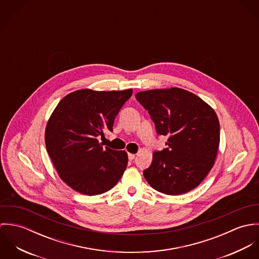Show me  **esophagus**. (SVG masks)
I'll return each instance as SVG.
<instances>
[{"label": "esophagus", "instance_id": "34e87169", "mask_svg": "<svg viewBox=\"0 0 259 259\" xmlns=\"http://www.w3.org/2000/svg\"><path fill=\"white\" fill-rule=\"evenodd\" d=\"M136 158V154L134 153H128V159L130 160H134Z\"/></svg>", "mask_w": 259, "mask_h": 259}]
</instances>
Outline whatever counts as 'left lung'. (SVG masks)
I'll return each mask as SVG.
<instances>
[{
  "label": "left lung",
  "mask_w": 259,
  "mask_h": 259,
  "mask_svg": "<svg viewBox=\"0 0 259 259\" xmlns=\"http://www.w3.org/2000/svg\"><path fill=\"white\" fill-rule=\"evenodd\" d=\"M136 98L148 111L157 135L167 137L166 148L153 152L145 179L155 190L169 195L195 188L217 158L221 130L215 111L179 88L140 92Z\"/></svg>",
  "instance_id": "8db88e82"
}]
</instances>
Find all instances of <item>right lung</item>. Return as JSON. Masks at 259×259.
<instances>
[{
  "instance_id": "add662e5",
  "label": "right lung",
  "mask_w": 259,
  "mask_h": 259,
  "mask_svg": "<svg viewBox=\"0 0 259 259\" xmlns=\"http://www.w3.org/2000/svg\"><path fill=\"white\" fill-rule=\"evenodd\" d=\"M133 90H78L66 96L46 127L47 151L60 178L75 191L96 195L111 189L127 165L124 150L103 148L98 138L112 132L115 116Z\"/></svg>"
}]
</instances>
